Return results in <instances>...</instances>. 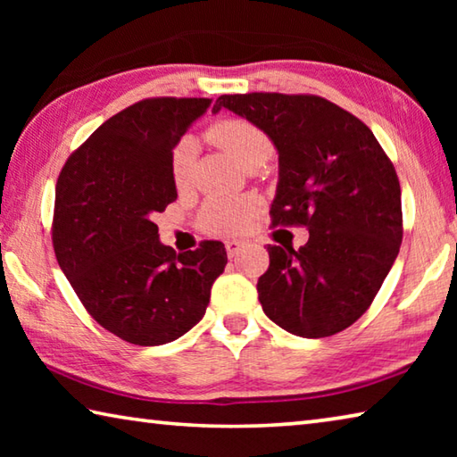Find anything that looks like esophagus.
<instances>
[{
    "instance_id": "1",
    "label": "esophagus",
    "mask_w": 457,
    "mask_h": 457,
    "mask_svg": "<svg viewBox=\"0 0 457 457\" xmlns=\"http://www.w3.org/2000/svg\"><path fill=\"white\" fill-rule=\"evenodd\" d=\"M242 247H244V242H239V239H228L226 242V252L229 258H236L237 253L242 252Z\"/></svg>"
}]
</instances>
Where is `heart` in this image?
<instances>
[{
    "label": "heart",
    "mask_w": 457,
    "mask_h": 457,
    "mask_svg": "<svg viewBox=\"0 0 457 457\" xmlns=\"http://www.w3.org/2000/svg\"><path fill=\"white\" fill-rule=\"evenodd\" d=\"M207 137L236 157L245 169L264 165L274 153V143L264 130L244 119H223L207 129ZM195 167V138L185 135L171 151V177L177 187H187ZM258 199L252 195H221L205 201L201 226L212 234L234 236L244 231L258 212Z\"/></svg>",
    "instance_id": "heart-1"
}]
</instances>
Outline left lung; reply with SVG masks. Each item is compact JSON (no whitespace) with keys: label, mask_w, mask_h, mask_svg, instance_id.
Wrapping results in <instances>:
<instances>
[{"label":"left lung","mask_w":457,"mask_h":457,"mask_svg":"<svg viewBox=\"0 0 457 457\" xmlns=\"http://www.w3.org/2000/svg\"><path fill=\"white\" fill-rule=\"evenodd\" d=\"M272 138L280 181L272 226L308 229V242L268 245L260 304L278 327L304 338L337 335L373 303L403 239L395 167L365 122L316 95H221Z\"/></svg>","instance_id":"8db88e82"}]
</instances>
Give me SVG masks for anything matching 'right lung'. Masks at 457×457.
I'll return each instance as SVG.
<instances>
[{"mask_svg":"<svg viewBox=\"0 0 457 457\" xmlns=\"http://www.w3.org/2000/svg\"><path fill=\"white\" fill-rule=\"evenodd\" d=\"M212 98H145L103 122L62 167L52 245L82 306L138 346L171 343L204 319L228 264L221 242L177 253L154 215L177 199L171 151Z\"/></svg>","mask_w":457,"mask_h":457,"instance_id":"add662e5","label":"right lung"}]
</instances>
